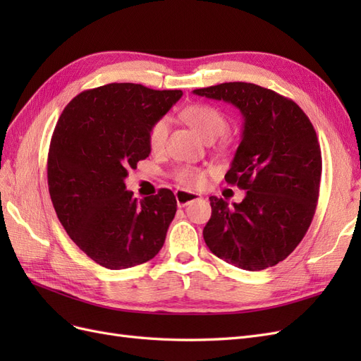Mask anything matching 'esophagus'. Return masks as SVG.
Here are the masks:
<instances>
[{"instance_id": "esophagus-1", "label": "esophagus", "mask_w": 361, "mask_h": 361, "mask_svg": "<svg viewBox=\"0 0 361 361\" xmlns=\"http://www.w3.org/2000/svg\"><path fill=\"white\" fill-rule=\"evenodd\" d=\"M174 195H176V202H178L179 207H185L187 204L202 199L200 194L191 192V191H187V190H178L176 192H174Z\"/></svg>"}]
</instances>
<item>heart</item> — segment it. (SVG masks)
<instances>
[{
	"instance_id": "obj_1",
	"label": "heart",
	"mask_w": 361,
	"mask_h": 361,
	"mask_svg": "<svg viewBox=\"0 0 361 361\" xmlns=\"http://www.w3.org/2000/svg\"><path fill=\"white\" fill-rule=\"evenodd\" d=\"M183 118L197 130V133L207 141H212L216 137L226 133L228 126L227 118L224 114L218 110V108L207 105V104H194L190 105L182 113ZM170 129V122L167 117H159L155 120L147 133V143L150 150L159 152L167 141ZM176 178L180 183L187 185V187H199L204 180V173L199 169L183 167L178 171Z\"/></svg>"
}]
</instances>
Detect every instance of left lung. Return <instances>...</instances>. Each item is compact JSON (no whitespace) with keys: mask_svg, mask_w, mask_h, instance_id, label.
I'll return each mask as SVG.
<instances>
[{"mask_svg":"<svg viewBox=\"0 0 361 361\" xmlns=\"http://www.w3.org/2000/svg\"><path fill=\"white\" fill-rule=\"evenodd\" d=\"M194 94L235 105L244 126L226 182L247 190L241 203L209 197L206 245L227 264L262 271L304 238L319 197L322 157L309 117L292 99L251 82H223Z\"/></svg>","mask_w":361,"mask_h":361,"instance_id":"8db88e82","label":"left lung"}]
</instances>
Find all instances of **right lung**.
I'll use <instances>...</instances> for the list:
<instances>
[{
    "label": "right lung",
    "instance_id": "obj_1",
    "mask_svg": "<svg viewBox=\"0 0 361 361\" xmlns=\"http://www.w3.org/2000/svg\"><path fill=\"white\" fill-rule=\"evenodd\" d=\"M180 96L113 82L80 93L59 118L48 154L49 195L64 231L101 267L145 264L166 241L178 207L174 194L161 188L138 202L125 179L150 154L152 123Z\"/></svg>",
    "mask_w": 361,
    "mask_h": 361
}]
</instances>
